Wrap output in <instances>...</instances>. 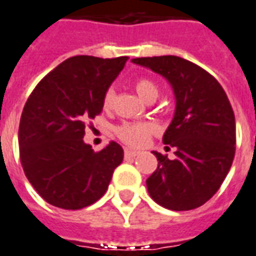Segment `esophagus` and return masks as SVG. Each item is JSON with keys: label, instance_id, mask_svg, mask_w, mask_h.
Instances as JSON below:
<instances>
[{"label": "esophagus", "instance_id": "34e87169", "mask_svg": "<svg viewBox=\"0 0 256 256\" xmlns=\"http://www.w3.org/2000/svg\"><path fill=\"white\" fill-rule=\"evenodd\" d=\"M138 155V151H134V150H130V148H126L124 150V156L126 158H134V156H137Z\"/></svg>", "mask_w": 256, "mask_h": 256}]
</instances>
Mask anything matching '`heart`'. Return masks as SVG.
Wrapping results in <instances>:
<instances>
[{"mask_svg": "<svg viewBox=\"0 0 256 256\" xmlns=\"http://www.w3.org/2000/svg\"><path fill=\"white\" fill-rule=\"evenodd\" d=\"M136 91L144 101H146L148 98L158 97L159 91L156 84L154 83L152 80L150 78H138L136 82ZM114 90L108 88L104 92L102 97V106L105 110H110L114 102ZM155 132V126L150 122H124L122 124H119L115 128L116 136L126 142L128 146H140L142 144H146V141L148 140V137Z\"/></svg>", "mask_w": 256, "mask_h": 256, "instance_id": "b5f03b06", "label": "heart"}]
</instances>
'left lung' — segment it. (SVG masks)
Returning a JSON list of instances; mask_svg holds the SVG:
<instances>
[{
    "label": "left lung",
    "instance_id": "left-lung-1",
    "mask_svg": "<svg viewBox=\"0 0 256 256\" xmlns=\"http://www.w3.org/2000/svg\"><path fill=\"white\" fill-rule=\"evenodd\" d=\"M169 82L176 98L164 144L176 158L154 151L158 168L146 178L154 201L172 210H190L215 196L236 154V119L219 82L190 60L174 55L134 58Z\"/></svg>",
    "mask_w": 256,
    "mask_h": 256
}]
</instances>
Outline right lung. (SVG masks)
Masks as SVG:
<instances>
[{
  "mask_svg": "<svg viewBox=\"0 0 256 256\" xmlns=\"http://www.w3.org/2000/svg\"><path fill=\"white\" fill-rule=\"evenodd\" d=\"M128 60L72 56L28 98L19 123L20 162L30 184L54 206L82 209L98 201L122 164L118 142L94 152L83 137L88 120L102 112L104 92Z\"/></svg>",
  "mask_w": 256,
  "mask_h": 256,
  "instance_id": "obj_1",
  "label": "right lung"
}]
</instances>
